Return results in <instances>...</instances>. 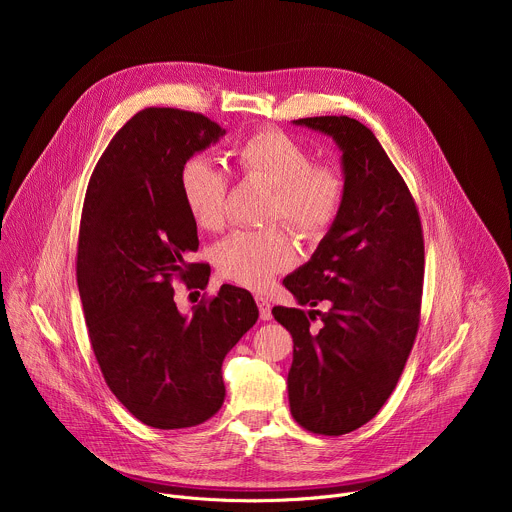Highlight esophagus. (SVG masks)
Wrapping results in <instances>:
<instances>
[{"label": "esophagus", "mask_w": 512, "mask_h": 512, "mask_svg": "<svg viewBox=\"0 0 512 512\" xmlns=\"http://www.w3.org/2000/svg\"><path fill=\"white\" fill-rule=\"evenodd\" d=\"M255 302H257V306H259V316H261V320H271L273 316H271V302L267 300V298H263V296H255Z\"/></svg>", "instance_id": "obj_1"}]
</instances>
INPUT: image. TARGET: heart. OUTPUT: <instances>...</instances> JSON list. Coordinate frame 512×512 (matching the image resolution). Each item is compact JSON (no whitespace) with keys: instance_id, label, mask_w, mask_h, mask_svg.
<instances>
[{"instance_id":"heart-1","label":"heart","mask_w":512,"mask_h":512,"mask_svg":"<svg viewBox=\"0 0 512 512\" xmlns=\"http://www.w3.org/2000/svg\"><path fill=\"white\" fill-rule=\"evenodd\" d=\"M241 178L271 186L265 221H285L302 239L324 237L338 221L346 178L330 164L314 162L308 145L275 127L257 129L233 150ZM178 190L198 229L221 231L227 221V176L210 160L188 158L178 174ZM212 261L225 279L261 289L279 271L294 265L296 245L285 227L235 231L212 249Z\"/></svg>"}]
</instances>
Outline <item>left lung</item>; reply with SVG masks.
<instances>
[{"mask_svg":"<svg viewBox=\"0 0 512 512\" xmlns=\"http://www.w3.org/2000/svg\"><path fill=\"white\" fill-rule=\"evenodd\" d=\"M294 123L342 150L346 196L312 259L283 279L302 306L271 314L294 338L287 375L294 419L318 435L371 421L391 397L413 348L423 294V231L415 200L375 133L346 115ZM320 315V333L309 322Z\"/></svg>","mask_w":512,"mask_h":512,"instance_id":"8db88e82","label":"left lung"}]
</instances>
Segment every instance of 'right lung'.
Here are the masks:
<instances>
[{"label": "right lung", "mask_w": 512, "mask_h": 512, "mask_svg": "<svg viewBox=\"0 0 512 512\" xmlns=\"http://www.w3.org/2000/svg\"><path fill=\"white\" fill-rule=\"evenodd\" d=\"M221 135L202 113L143 109L109 141L85 194L77 283L91 346L113 395L156 429L194 427L223 407V360L259 318L249 291L229 283L190 316L174 302V279L204 289L210 275L188 263L198 233L178 174Z\"/></svg>", "instance_id": "right-lung-1"}]
</instances>
